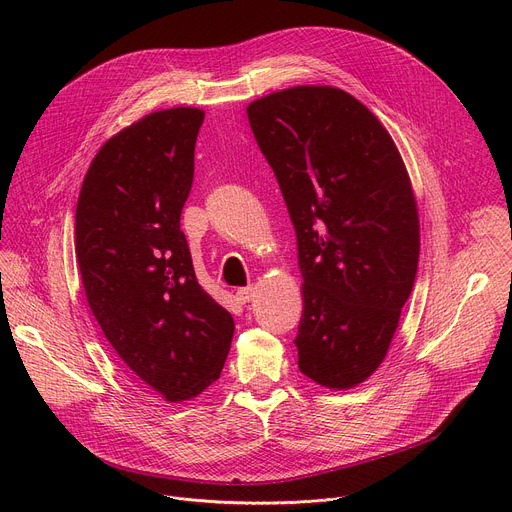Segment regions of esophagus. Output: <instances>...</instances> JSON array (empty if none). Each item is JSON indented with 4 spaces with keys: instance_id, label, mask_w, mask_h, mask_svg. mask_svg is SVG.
<instances>
[{
    "instance_id": "esophagus-1",
    "label": "esophagus",
    "mask_w": 512,
    "mask_h": 512,
    "mask_svg": "<svg viewBox=\"0 0 512 512\" xmlns=\"http://www.w3.org/2000/svg\"><path fill=\"white\" fill-rule=\"evenodd\" d=\"M255 294H257V287L249 285V287H239L235 296H237V300H239L241 304H247V302H251V300L255 298Z\"/></svg>"
}]
</instances>
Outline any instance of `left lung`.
<instances>
[{
  "mask_svg": "<svg viewBox=\"0 0 512 512\" xmlns=\"http://www.w3.org/2000/svg\"><path fill=\"white\" fill-rule=\"evenodd\" d=\"M298 235L300 371L348 391L385 360L419 259V212L385 125L350 93L298 85L247 105Z\"/></svg>",
  "mask_w": 512,
  "mask_h": 512,
  "instance_id": "1",
  "label": "left lung"
}]
</instances>
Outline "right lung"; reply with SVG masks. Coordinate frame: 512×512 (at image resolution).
Instances as JSON below:
<instances>
[{"label": "right lung", "instance_id": "add662e5", "mask_svg": "<svg viewBox=\"0 0 512 512\" xmlns=\"http://www.w3.org/2000/svg\"><path fill=\"white\" fill-rule=\"evenodd\" d=\"M204 111L143 115L93 158L77 202L75 251L89 308L125 367L164 401L221 377L235 322L198 285L180 214Z\"/></svg>", "mask_w": 512, "mask_h": 512}]
</instances>
